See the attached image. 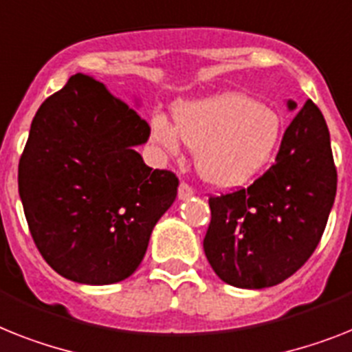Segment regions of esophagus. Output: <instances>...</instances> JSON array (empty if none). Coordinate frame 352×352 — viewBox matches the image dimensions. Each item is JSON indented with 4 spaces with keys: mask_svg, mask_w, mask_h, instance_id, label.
Returning <instances> with one entry per match:
<instances>
[{
    "mask_svg": "<svg viewBox=\"0 0 352 352\" xmlns=\"http://www.w3.org/2000/svg\"><path fill=\"white\" fill-rule=\"evenodd\" d=\"M194 196V190L192 187L188 185V183L182 182L179 183V187H178V197L179 199H188V197H192Z\"/></svg>",
    "mask_w": 352,
    "mask_h": 352,
    "instance_id": "1",
    "label": "esophagus"
}]
</instances>
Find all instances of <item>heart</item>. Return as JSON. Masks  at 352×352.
Segmentation results:
<instances>
[{
  "mask_svg": "<svg viewBox=\"0 0 352 352\" xmlns=\"http://www.w3.org/2000/svg\"><path fill=\"white\" fill-rule=\"evenodd\" d=\"M151 140L169 155L179 144L196 151V167L217 187L245 183L277 151L283 118L274 107L246 93L226 91L174 109V126L164 115L149 122Z\"/></svg>",
  "mask_w": 352,
  "mask_h": 352,
  "instance_id": "heart-1",
  "label": "heart"
}]
</instances>
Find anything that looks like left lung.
<instances>
[{
  "label": "left lung",
  "mask_w": 352,
  "mask_h": 352,
  "mask_svg": "<svg viewBox=\"0 0 352 352\" xmlns=\"http://www.w3.org/2000/svg\"><path fill=\"white\" fill-rule=\"evenodd\" d=\"M289 109L297 104L287 100ZM336 196L329 129L307 100L280 142L275 164L250 187L208 197L203 248L226 284L261 289L304 266L326 230Z\"/></svg>",
  "instance_id": "8db88e82"
}]
</instances>
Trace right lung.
I'll return each mask as SVG.
<instances>
[{"instance_id":"obj_1","label":"right lung","mask_w":352,"mask_h":352,"mask_svg":"<svg viewBox=\"0 0 352 352\" xmlns=\"http://www.w3.org/2000/svg\"><path fill=\"white\" fill-rule=\"evenodd\" d=\"M151 127L88 75L69 77L32 120L19 196L43 259L80 284L120 283L140 266L178 178L135 151Z\"/></svg>"}]
</instances>
